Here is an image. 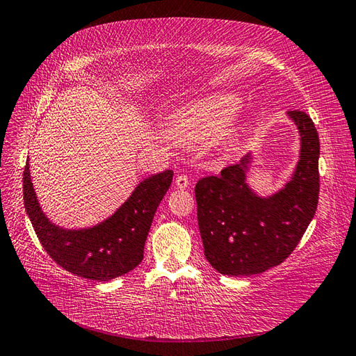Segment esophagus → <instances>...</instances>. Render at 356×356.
Instances as JSON below:
<instances>
[{"instance_id":"obj_1","label":"esophagus","mask_w":356,"mask_h":356,"mask_svg":"<svg viewBox=\"0 0 356 356\" xmlns=\"http://www.w3.org/2000/svg\"><path fill=\"white\" fill-rule=\"evenodd\" d=\"M176 185L180 190H185V188L190 186V177H188L186 174H179L176 177Z\"/></svg>"}]
</instances>
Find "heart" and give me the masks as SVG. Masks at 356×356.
Segmentation results:
<instances>
[{"instance_id":"b5f03b06","label":"heart","mask_w":356,"mask_h":356,"mask_svg":"<svg viewBox=\"0 0 356 356\" xmlns=\"http://www.w3.org/2000/svg\"><path fill=\"white\" fill-rule=\"evenodd\" d=\"M241 108L236 93H213L199 97L176 111L171 136L182 145H199L214 140L228 130Z\"/></svg>"}]
</instances>
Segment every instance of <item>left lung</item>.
<instances>
[{
  "instance_id": "1",
  "label": "left lung",
  "mask_w": 356,
  "mask_h": 356,
  "mask_svg": "<svg viewBox=\"0 0 356 356\" xmlns=\"http://www.w3.org/2000/svg\"><path fill=\"white\" fill-rule=\"evenodd\" d=\"M301 136L292 179L270 197L246 185L251 154L218 176L195 184L199 229L205 257L223 275H254L283 263L300 243L318 207L320 139L305 111L287 113Z\"/></svg>"
}]
</instances>
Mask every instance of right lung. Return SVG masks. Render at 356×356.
<instances>
[{"instance_id":"right-lung-1","label":"right lung","mask_w":356,"mask_h":356,"mask_svg":"<svg viewBox=\"0 0 356 356\" xmlns=\"http://www.w3.org/2000/svg\"><path fill=\"white\" fill-rule=\"evenodd\" d=\"M171 182V170L154 174L142 180L130 199L105 222L88 229H64L49 222L41 211L29 161L22 174L24 207L45 252L65 270L96 282L124 275L142 261L149 226Z\"/></svg>"}]
</instances>
